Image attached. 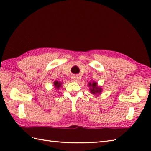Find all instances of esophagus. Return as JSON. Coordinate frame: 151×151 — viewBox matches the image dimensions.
I'll list each match as a JSON object with an SVG mask.
<instances>
[{
	"instance_id": "esophagus-1",
	"label": "esophagus",
	"mask_w": 151,
	"mask_h": 151,
	"mask_svg": "<svg viewBox=\"0 0 151 151\" xmlns=\"http://www.w3.org/2000/svg\"><path fill=\"white\" fill-rule=\"evenodd\" d=\"M71 81L73 82H78V77H76V76H73V77L71 78Z\"/></svg>"
}]
</instances>
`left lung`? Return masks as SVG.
Segmentation results:
<instances>
[{
    "instance_id": "1",
    "label": "left lung",
    "mask_w": 151,
    "mask_h": 151,
    "mask_svg": "<svg viewBox=\"0 0 151 151\" xmlns=\"http://www.w3.org/2000/svg\"><path fill=\"white\" fill-rule=\"evenodd\" d=\"M88 86L89 88V91L93 95H99L102 91V88L101 86H99L97 82H96L95 81L93 82H89L88 83Z\"/></svg>"
}]
</instances>
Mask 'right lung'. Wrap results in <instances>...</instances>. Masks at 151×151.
<instances>
[{"mask_svg": "<svg viewBox=\"0 0 151 151\" xmlns=\"http://www.w3.org/2000/svg\"><path fill=\"white\" fill-rule=\"evenodd\" d=\"M62 85V82H60V81H54V88H55L56 89H57V90H58V89H60V88L61 87V86Z\"/></svg>", "mask_w": 151, "mask_h": 151, "instance_id": "obj_1", "label": "right lung"}]
</instances>
